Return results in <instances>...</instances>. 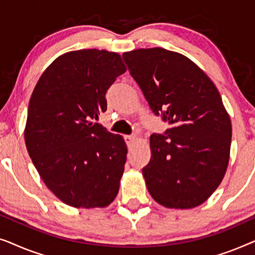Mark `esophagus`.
<instances>
[{"label": "esophagus", "instance_id": "obj_1", "mask_svg": "<svg viewBox=\"0 0 255 255\" xmlns=\"http://www.w3.org/2000/svg\"><path fill=\"white\" fill-rule=\"evenodd\" d=\"M124 139H125V142H127V145L130 147V146L133 145V142L137 140V137H135V135H124Z\"/></svg>", "mask_w": 255, "mask_h": 255}]
</instances>
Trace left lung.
Segmentation results:
<instances>
[{
    "mask_svg": "<svg viewBox=\"0 0 255 255\" xmlns=\"http://www.w3.org/2000/svg\"><path fill=\"white\" fill-rule=\"evenodd\" d=\"M132 78L155 115L170 128L149 138L142 168L153 200L191 209L217 189L228 169L231 120L211 79L186 55L161 47L123 53Z\"/></svg>",
    "mask_w": 255,
    "mask_h": 255,
    "instance_id": "8db88e82",
    "label": "left lung"
}]
</instances>
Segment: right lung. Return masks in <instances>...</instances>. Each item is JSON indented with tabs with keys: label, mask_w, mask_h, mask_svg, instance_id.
<instances>
[{
	"label": "right lung",
	"mask_w": 255,
	"mask_h": 255,
	"mask_svg": "<svg viewBox=\"0 0 255 255\" xmlns=\"http://www.w3.org/2000/svg\"><path fill=\"white\" fill-rule=\"evenodd\" d=\"M125 72L115 52H67L45 69L31 95L27 152L46 187L71 207H108L120 190L127 144L93 120L107 110V90Z\"/></svg>",
	"instance_id": "obj_1"
}]
</instances>
